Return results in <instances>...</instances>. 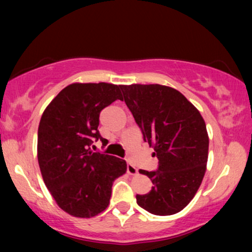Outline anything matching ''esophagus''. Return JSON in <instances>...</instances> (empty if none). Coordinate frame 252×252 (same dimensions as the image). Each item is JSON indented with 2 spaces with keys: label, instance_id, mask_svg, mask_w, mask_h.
<instances>
[{
  "label": "esophagus",
  "instance_id": "34e87169",
  "mask_svg": "<svg viewBox=\"0 0 252 252\" xmlns=\"http://www.w3.org/2000/svg\"><path fill=\"white\" fill-rule=\"evenodd\" d=\"M127 173L129 175H135L137 173V168L132 164H127Z\"/></svg>",
  "mask_w": 252,
  "mask_h": 252
}]
</instances>
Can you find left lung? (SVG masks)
<instances>
[{
    "label": "left lung",
    "instance_id": "left-lung-1",
    "mask_svg": "<svg viewBox=\"0 0 252 252\" xmlns=\"http://www.w3.org/2000/svg\"><path fill=\"white\" fill-rule=\"evenodd\" d=\"M126 105L158 158L157 171L140 170L153 181L136 195L141 208L156 216L180 212L197 192L206 171L209 136L201 113L180 92L163 85H123Z\"/></svg>",
    "mask_w": 252,
    "mask_h": 252
}]
</instances>
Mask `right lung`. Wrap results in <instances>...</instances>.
Segmentation results:
<instances>
[{
    "label": "right lung",
    "instance_id": "1",
    "mask_svg": "<svg viewBox=\"0 0 252 252\" xmlns=\"http://www.w3.org/2000/svg\"><path fill=\"white\" fill-rule=\"evenodd\" d=\"M120 87L106 82L68 85L41 117V174L57 205L77 218H92L104 211L113 181L126 173L125 160L91 149L95 140L108 143L97 129L99 112L122 99Z\"/></svg>",
    "mask_w": 252,
    "mask_h": 252
}]
</instances>
